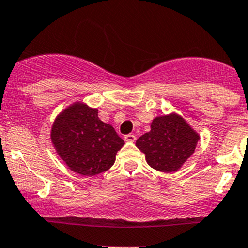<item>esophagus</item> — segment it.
Masks as SVG:
<instances>
[{"label":"esophagus","mask_w":248,"mask_h":248,"mask_svg":"<svg viewBox=\"0 0 248 248\" xmlns=\"http://www.w3.org/2000/svg\"><path fill=\"white\" fill-rule=\"evenodd\" d=\"M124 141H127V142H133V141H136V139H137V137L134 136V134H127V136H124Z\"/></svg>","instance_id":"esophagus-1"}]
</instances>
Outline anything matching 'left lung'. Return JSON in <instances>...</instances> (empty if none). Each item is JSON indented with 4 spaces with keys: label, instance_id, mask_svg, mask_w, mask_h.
<instances>
[{
    "label": "left lung",
    "instance_id": "left-lung-1",
    "mask_svg": "<svg viewBox=\"0 0 248 248\" xmlns=\"http://www.w3.org/2000/svg\"><path fill=\"white\" fill-rule=\"evenodd\" d=\"M199 134L180 115L157 116L151 122V131L137 140V147L145 154L147 164L158 171L172 172L193 155Z\"/></svg>",
    "mask_w": 248,
    "mask_h": 248
}]
</instances>
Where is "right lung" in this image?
<instances>
[{"label":"right lung","mask_w":248,"mask_h":248,"mask_svg":"<svg viewBox=\"0 0 248 248\" xmlns=\"http://www.w3.org/2000/svg\"><path fill=\"white\" fill-rule=\"evenodd\" d=\"M51 142L71 170L93 176L115 163L124 141L114 127L101 121L98 110L76 102L60 112L51 127Z\"/></svg>","instance_id":"1"}]
</instances>
